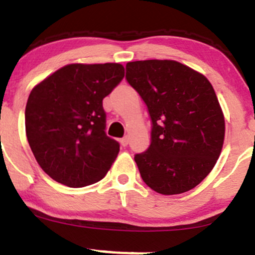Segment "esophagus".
Masks as SVG:
<instances>
[{
    "instance_id": "esophagus-1",
    "label": "esophagus",
    "mask_w": 255,
    "mask_h": 255,
    "mask_svg": "<svg viewBox=\"0 0 255 255\" xmlns=\"http://www.w3.org/2000/svg\"><path fill=\"white\" fill-rule=\"evenodd\" d=\"M120 142H121V144L123 145V147H127V145H128V137H127V135H126V137H123V138H121Z\"/></svg>"
}]
</instances>
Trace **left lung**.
Segmentation results:
<instances>
[{"label": "left lung", "instance_id": "left-lung-1", "mask_svg": "<svg viewBox=\"0 0 255 255\" xmlns=\"http://www.w3.org/2000/svg\"><path fill=\"white\" fill-rule=\"evenodd\" d=\"M126 80L145 103L150 144L134 155L143 182L180 194L211 173L224 142V116L211 82L170 59L128 62Z\"/></svg>", "mask_w": 255, "mask_h": 255}]
</instances>
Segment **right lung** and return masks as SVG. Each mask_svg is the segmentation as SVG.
I'll return each mask as SVG.
<instances>
[{
  "label": "right lung",
  "mask_w": 255,
  "mask_h": 255,
  "mask_svg": "<svg viewBox=\"0 0 255 255\" xmlns=\"http://www.w3.org/2000/svg\"><path fill=\"white\" fill-rule=\"evenodd\" d=\"M123 77L120 63H73L31 91L24 112L27 139L52 179L81 188L107 174L120 143L106 134L102 101Z\"/></svg>",
  "instance_id": "right-lung-1"
}]
</instances>
